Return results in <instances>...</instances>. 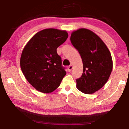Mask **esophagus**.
<instances>
[{"label": "esophagus", "instance_id": "esophagus-1", "mask_svg": "<svg viewBox=\"0 0 129 129\" xmlns=\"http://www.w3.org/2000/svg\"><path fill=\"white\" fill-rule=\"evenodd\" d=\"M72 69H73V65H69L68 68V69L69 72H71L72 70Z\"/></svg>", "mask_w": 129, "mask_h": 129}]
</instances>
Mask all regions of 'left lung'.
<instances>
[{
    "label": "left lung",
    "instance_id": "obj_1",
    "mask_svg": "<svg viewBox=\"0 0 129 129\" xmlns=\"http://www.w3.org/2000/svg\"><path fill=\"white\" fill-rule=\"evenodd\" d=\"M71 41L83 63L82 75L76 80L77 88L85 94L94 93L103 87L112 73L110 52L99 36L86 28L73 31Z\"/></svg>",
    "mask_w": 129,
    "mask_h": 129
}]
</instances>
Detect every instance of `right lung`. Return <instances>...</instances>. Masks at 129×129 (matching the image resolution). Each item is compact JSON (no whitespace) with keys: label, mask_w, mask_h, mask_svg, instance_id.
Masks as SVG:
<instances>
[{"label":"right lung","mask_w":129,"mask_h":129,"mask_svg":"<svg viewBox=\"0 0 129 129\" xmlns=\"http://www.w3.org/2000/svg\"><path fill=\"white\" fill-rule=\"evenodd\" d=\"M68 37L66 30L48 28L36 33L24 48L21 69L28 82L37 90L52 92L66 75L57 48Z\"/></svg>","instance_id":"right-lung-1"}]
</instances>
